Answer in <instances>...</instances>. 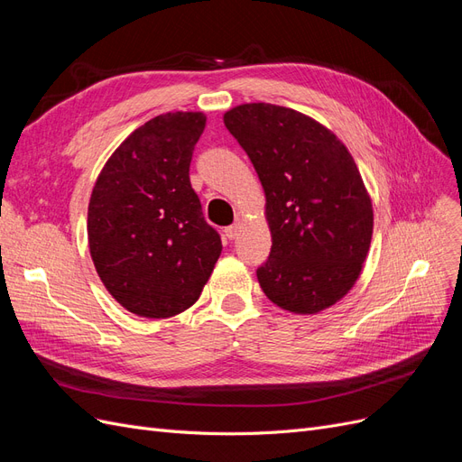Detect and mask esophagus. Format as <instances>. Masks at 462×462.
<instances>
[{
  "instance_id": "esophagus-1",
  "label": "esophagus",
  "mask_w": 462,
  "mask_h": 462,
  "mask_svg": "<svg viewBox=\"0 0 462 462\" xmlns=\"http://www.w3.org/2000/svg\"><path fill=\"white\" fill-rule=\"evenodd\" d=\"M239 231H241V223H233V226H229V227L226 229L227 239H229V241L236 239V236H239Z\"/></svg>"
}]
</instances>
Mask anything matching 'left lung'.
<instances>
[{
	"mask_svg": "<svg viewBox=\"0 0 462 462\" xmlns=\"http://www.w3.org/2000/svg\"><path fill=\"white\" fill-rule=\"evenodd\" d=\"M223 123L265 192L272 250L256 270L262 291L295 314L328 309L356 283L372 241V202L353 156L291 107L243 104Z\"/></svg>",
	"mask_w": 462,
	"mask_h": 462,
	"instance_id": "left-lung-1",
	"label": "left lung"
}]
</instances>
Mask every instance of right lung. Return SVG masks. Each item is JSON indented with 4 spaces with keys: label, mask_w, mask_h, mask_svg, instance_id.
I'll use <instances>...</instances> for the list:
<instances>
[{
    "label": "right lung",
    "mask_w": 462,
    "mask_h": 462,
    "mask_svg": "<svg viewBox=\"0 0 462 462\" xmlns=\"http://www.w3.org/2000/svg\"><path fill=\"white\" fill-rule=\"evenodd\" d=\"M206 116L150 119L97 177L88 204V245L102 283L143 318H170L199 300L221 254V236L190 187V160Z\"/></svg>",
    "instance_id": "obj_1"
}]
</instances>
